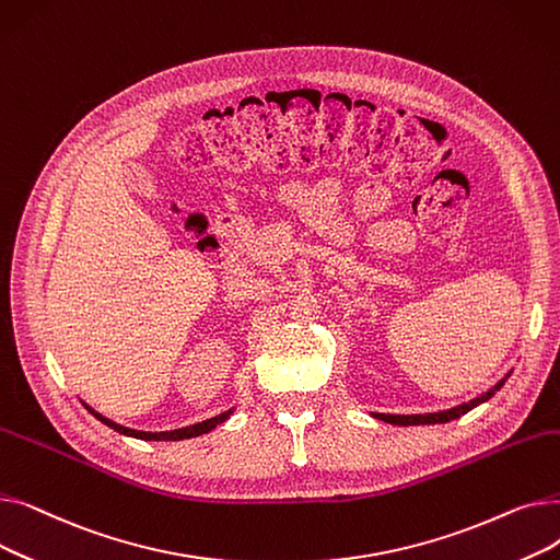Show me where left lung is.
Wrapping results in <instances>:
<instances>
[{
  "label": "left lung",
  "instance_id": "obj_1",
  "mask_svg": "<svg viewBox=\"0 0 560 560\" xmlns=\"http://www.w3.org/2000/svg\"><path fill=\"white\" fill-rule=\"evenodd\" d=\"M513 372V370H511ZM511 372H506L502 378L497 381V384L481 393L479 397L469 399V401H463L458 406H452L447 410H435V413H413V416H393V413H370L374 420H381V422H388V424H397V427H420V424H445V422H452V420H458L460 416H465L467 410L477 408L479 404H486L499 388H502L506 384V378L511 376Z\"/></svg>",
  "mask_w": 560,
  "mask_h": 560
}]
</instances>
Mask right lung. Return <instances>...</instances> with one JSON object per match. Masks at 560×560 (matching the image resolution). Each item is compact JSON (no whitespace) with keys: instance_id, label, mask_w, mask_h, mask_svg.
Masks as SVG:
<instances>
[{"instance_id":"right-lung-1","label":"right lung","mask_w":560,"mask_h":560,"mask_svg":"<svg viewBox=\"0 0 560 560\" xmlns=\"http://www.w3.org/2000/svg\"><path fill=\"white\" fill-rule=\"evenodd\" d=\"M83 406H85L88 410H91V413H93L102 424L110 427V429L117 431V433L129 435V438H138V440H188V438H197V435H203V433L213 431V429L220 427L222 422H226V420L233 416V410H235V408H229V410H224V413H220V416H215V418H211V420H203V422H197V424H190V427H184V429H172V431H138V429L122 427V424H117V422L104 418L102 413H97V410L91 408L88 404H83Z\"/></svg>"}]
</instances>
